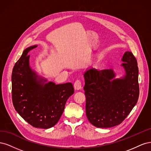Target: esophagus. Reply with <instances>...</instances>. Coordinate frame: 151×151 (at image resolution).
Segmentation results:
<instances>
[{"mask_svg":"<svg viewBox=\"0 0 151 151\" xmlns=\"http://www.w3.org/2000/svg\"><path fill=\"white\" fill-rule=\"evenodd\" d=\"M74 88L76 90H79L82 88V83L80 80H76L74 83Z\"/></svg>","mask_w":151,"mask_h":151,"instance_id":"esophagus-1","label":"esophagus"}]
</instances>
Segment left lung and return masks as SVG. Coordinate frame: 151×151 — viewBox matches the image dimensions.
<instances>
[{
    "label": "left lung",
    "mask_w": 151,
    "mask_h": 151,
    "mask_svg": "<svg viewBox=\"0 0 151 151\" xmlns=\"http://www.w3.org/2000/svg\"><path fill=\"white\" fill-rule=\"evenodd\" d=\"M125 75L114 79L113 69L85 72L84 90L86 98V114L89 122L98 128H110L120 124L137 103L139 96L137 62L131 52L122 59Z\"/></svg>",
    "instance_id": "obj_1"
}]
</instances>
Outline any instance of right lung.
<instances>
[{"label":"right lung","instance_id":"right-lung-1","mask_svg":"<svg viewBox=\"0 0 151 151\" xmlns=\"http://www.w3.org/2000/svg\"><path fill=\"white\" fill-rule=\"evenodd\" d=\"M27 48L15 63L12 73V99L16 111L36 128L47 129L58 122L68 98L74 93L71 83L55 84L38 76L29 66Z\"/></svg>","mask_w":151,"mask_h":151}]
</instances>
